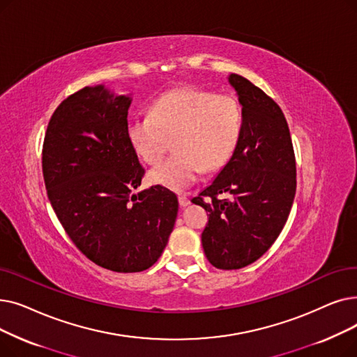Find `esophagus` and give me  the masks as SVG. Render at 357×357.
<instances>
[{"mask_svg": "<svg viewBox=\"0 0 357 357\" xmlns=\"http://www.w3.org/2000/svg\"><path fill=\"white\" fill-rule=\"evenodd\" d=\"M178 203H180V206H189L190 205V199L188 197V196H178Z\"/></svg>", "mask_w": 357, "mask_h": 357, "instance_id": "1", "label": "esophagus"}]
</instances>
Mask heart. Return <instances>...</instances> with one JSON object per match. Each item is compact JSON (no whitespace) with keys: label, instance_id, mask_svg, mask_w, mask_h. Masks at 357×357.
I'll list each match as a JSON object with an SVG mask.
<instances>
[{"label":"heart","instance_id":"1","mask_svg":"<svg viewBox=\"0 0 357 357\" xmlns=\"http://www.w3.org/2000/svg\"><path fill=\"white\" fill-rule=\"evenodd\" d=\"M243 125L241 106L229 94L193 87L169 90L149 107L148 117H133L128 139L148 165L158 164L173 141L174 155L149 173V180L183 192L202 169L215 172L232 155Z\"/></svg>","mask_w":357,"mask_h":357}]
</instances>
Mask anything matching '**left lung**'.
I'll list each match as a JSON object with an SVG mask.
<instances>
[{
  "instance_id": "8db88e82",
  "label": "left lung",
  "mask_w": 357,
  "mask_h": 357,
  "mask_svg": "<svg viewBox=\"0 0 357 357\" xmlns=\"http://www.w3.org/2000/svg\"><path fill=\"white\" fill-rule=\"evenodd\" d=\"M243 106L238 144L213 183L192 202L209 212L202 245L212 266L236 270L276 241L296 192V162L282 109L247 78L231 74ZM225 192L228 199L218 196Z\"/></svg>"
}]
</instances>
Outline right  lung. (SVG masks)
Masks as SVG:
<instances>
[{"mask_svg": "<svg viewBox=\"0 0 357 357\" xmlns=\"http://www.w3.org/2000/svg\"><path fill=\"white\" fill-rule=\"evenodd\" d=\"M130 98L84 87L56 107L42 149L46 192L75 247L100 267L154 264L174 228L177 196L162 185L132 195L145 168L128 139Z\"/></svg>", "mask_w": 357, "mask_h": 357, "instance_id": "obj_1", "label": "right lung"}]
</instances>
